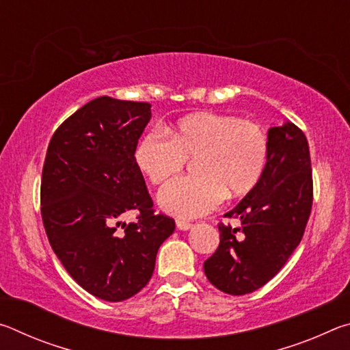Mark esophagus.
Masks as SVG:
<instances>
[{
    "mask_svg": "<svg viewBox=\"0 0 350 350\" xmlns=\"http://www.w3.org/2000/svg\"><path fill=\"white\" fill-rule=\"evenodd\" d=\"M176 227H177V230H180V232H187V230L191 228L193 225L189 224V222H187V221H183V219H177Z\"/></svg>",
    "mask_w": 350,
    "mask_h": 350,
    "instance_id": "obj_1",
    "label": "esophagus"
}]
</instances>
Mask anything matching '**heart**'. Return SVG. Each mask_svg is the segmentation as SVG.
I'll list each match as a JSON object with an SVG mask.
<instances>
[{
  "mask_svg": "<svg viewBox=\"0 0 350 350\" xmlns=\"http://www.w3.org/2000/svg\"><path fill=\"white\" fill-rule=\"evenodd\" d=\"M146 133L135 146L134 161L154 185L179 173L185 159H196L194 173L167 183L157 202L163 211L180 217L208 215L228 196L250 191L262 176L269 154L267 135L238 117L188 116L168 129Z\"/></svg>",
  "mask_w": 350,
  "mask_h": 350,
  "instance_id": "obj_1",
  "label": "heart"
}]
</instances>
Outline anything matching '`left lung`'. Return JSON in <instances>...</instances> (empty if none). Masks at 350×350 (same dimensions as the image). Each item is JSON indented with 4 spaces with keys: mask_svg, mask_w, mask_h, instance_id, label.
Returning a JSON list of instances; mask_svg holds the SVG:
<instances>
[{
    "mask_svg": "<svg viewBox=\"0 0 350 350\" xmlns=\"http://www.w3.org/2000/svg\"><path fill=\"white\" fill-rule=\"evenodd\" d=\"M269 154L262 176L227 217L241 228L219 225L221 242L204 262L216 288L228 295L252 293L280 271L303 238L313 198L309 144L292 122L267 133ZM241 229L245 238L235 239Z\"/></svg>",
    "mask_w": 350,
    "mask_h": 350,
    "instance_id": "left-lung-1",
    "label": "left lung"
}]
</instances>
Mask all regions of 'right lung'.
<instances>
[{"label":"right lung","instance_id":"add662e5","mask_svg":"<svg viewBox=\"0 0 350 350\" xmlns=\"http://www.w3.org/2000/svg\"><path fill=\"white\" fill-rule=\"evenodd\" d=\"M150 118V103L94 98L58 126L46 152L41 217L47 239L75 282L111 303L146 286L159 247L174 232L173 219L154 215L134 161ZM129 209L141 213L138 222L118 234L115 224Z\"/></svg>","mask_w":350,"mask_h":350}]
</instances>
